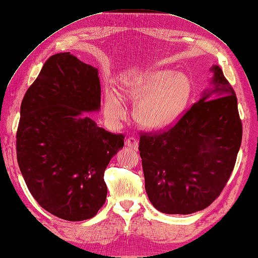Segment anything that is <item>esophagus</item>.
Listing matches in <instances>:
<instances>
[{"instance_id":"1","label":"esophagus","mask_w":258,"mask_h":258,"mask_svg":"<svg viewBox=\"0 0 258 258\" xmlns=\"http://www.w3.org/2000/svg\"><path fill=\"white\" fill-rule=\"evenodd\" d=\"M125 146L128 147V148H130L131 150L137 151V150L139 149V142H138L136 139L129 138V139H127V140L125 141Z\"/></svg>"}]
</instances>
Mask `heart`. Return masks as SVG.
<instances>
[{
  "mask_svg": "<svg viewBox=\"0 0 258 258\" xmlns=\"http://www.w3.org/2000/svg\"><path fill=\"white\" fill-rule=\"evenodd\" d=\"M191 94L190 78L171 70L151 71L122 89L123 99L136 104L133 118L148 130H160L171 125L186 108ZM104 114L112 126H117L126 117L120 97L111 90L105 96Z\"/></svg>",
  "mask_w": 258,
  "mask_h": 258,
  "instance_id": "heart-1",
  "label": "heart"
}]
</instances>
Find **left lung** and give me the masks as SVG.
<instances>
[{"label": "left lung", "mask_w": 258, "mask_h": 258, "mask_svg": "<svg viewBox=\"0 0 258 258\" xmlns=\"http://www.w3.org/2000/svg\"><path fill=\"white\" fill-rule=\"evenodd\" d=\"M198 102L166 132L141 136L140 156L149 201L164 214L202 211L228 182L242 126L237 97L218 66Z\"/></svg>", "instance_id": "left-lung-1"}]
</instances>
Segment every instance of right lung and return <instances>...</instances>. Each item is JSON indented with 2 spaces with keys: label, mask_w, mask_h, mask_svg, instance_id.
<instances>
[{
  "label": "right lung",
  "mask_w": 258,
  "mask_h": 258,
  "mask_svg": "<svg viewBox=\"0 0 258 258\" xmlns=\"http://www.w3.org/2000/svg\"><path fill=\"white\" fill-rule=\"evenodd\" d=\"M99 110L98 70L70 51L46 61L22 100L19 167L40 207L61 219H91L106 201L104 173L123 136L84 114Z\"/></svg>",
  "instance_id": "right-lung-1"
}]
</instances>
